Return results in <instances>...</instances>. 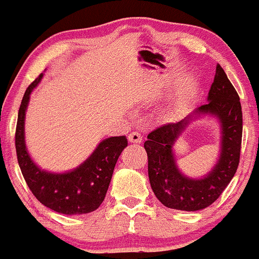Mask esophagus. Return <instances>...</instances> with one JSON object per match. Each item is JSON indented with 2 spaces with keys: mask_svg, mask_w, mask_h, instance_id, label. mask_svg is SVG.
<instances>
[{
  "mask_svg": "<svg viewBox=\"0 0 259 259\" xmlns=\"http://www.w3.org/2000/svg\"><path fill=\"white\" fill-rule=\"evenodd\" d=\"M128 141L131 143H141L142 142V136L138 132H132L128 135Z\"/></svg>",
  "mask_w": 259,
  "mask_h": 259,
  "instance_id": "esophagus-1",
  "label": "esophagus"
}]
</instances>
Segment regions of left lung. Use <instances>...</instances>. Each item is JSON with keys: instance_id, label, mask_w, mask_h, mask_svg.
I'll return each instance as SVG.
<instances>
[{"instance_id": "obj_1", "label": "left lung", "mask_w": 259, "mask_h": 259, "mask_svg": "<svg viewBox=\"0 0 259 259\" xmlns=\"http://www.w3.org/2000/svg\"><path fill=\"white\" fill-rule=\"evenodd\" d=\"M201 114H212L220 119L223 137L218 164L208 175L196 180L182 175L178 169L172 145L191 119ZM242 128L239 96L223 68L217 65L208 102L182 121L163 124L147 136L145 149L148 157L149 183L158 201L168 208L188 212L203 209L217 201L238 168Z\"/></svg>"}]
</instances>
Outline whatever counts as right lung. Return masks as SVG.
Returning <instances> with one entry per match:
<instances>
[{
    "label": "right lung",
    "instance_id": "right-lung-1",
    "mask_svg": "<svg viewBox=\"0 0 259 259\" xmlns=\"http://www.w3.org/2000/svg\"><path fill=\"white\" fill-rule=\"evenodd\" d=\"M42 74L27 87L18 110L15 145L21 172L33 196L44 206L63 214H84L97 209L105 199L114 166L127 147L126 136L103 140L89 158L66 173L42 170L33 163L25 143V114L32 90Z\"/></svg>",
    "mask_w": 259,
    "mask_h": 259
}]
</instances>
